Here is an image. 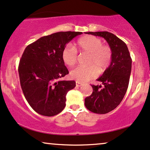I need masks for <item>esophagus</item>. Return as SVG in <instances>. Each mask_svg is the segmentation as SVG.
Here are the masks:
<instances>
[{
    "label": "esophagus",
    "mask_w": 150,
    "mask_h": 150,
    "mask_svg": "<svg viewBox=\"0 0 150 150\" xmlns=\"http://www.w3.org/2000/svg\"><path fill=\"white\" fill-rule=\"evenodd\" d=\"M83 84L82 83H80V82H78V81H76V86H82Z\"/></svg>",
    "instance_id": "1"
}]
</instances>
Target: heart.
I'll return each instance as SVG.
<instances>
[{"label": "heart", "mask_w": 150, "mask_h": 150, "mask_svg": "<svg viewBox=\"0 0 150 150\" xmlns=\"http://www.w3.org/2000/svg\"><path fill=\"white\" fill-rule=\"evenodd\" d=\"M77 47L81 52L89 53L87 61L88 66H78L71 71L72 78L80 83L88 81L98 73L107 69L112 59V52L109 46L102 44L100 38L92 35L82 37L77 41ZM64 63L68 66H73L77 60L76 49L71 45H66L62 52Z\"/></svg>", "instance_id": "b5f03b06"}]
</instances>
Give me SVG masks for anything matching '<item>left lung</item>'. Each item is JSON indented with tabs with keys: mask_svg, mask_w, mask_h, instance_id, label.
Returning a JSON list of instances; mask_svg holds the SVG:
<instances>
[{
	"mask_svg": "<svg viewBox=\"0 0 150 150\" xmlns=\"http://www.w3.org/2000/svg\"><path fill=\"white\" fill-rule=\"evenodd\" d=\"M87 34L103 37L112 52L111 64L97 79L103 85H91L92 94L84 100L89 111L105 114L120 105L126 93L132 71V58L126 43L113 34L109 32H88Z\"/></svg>",
	"mask_w": 150,
	"mask_h": 150,
	"instance_id": "left-lung-1",
	"label": "left lung"
}]
</instances>
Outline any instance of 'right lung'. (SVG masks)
<instances>
[{"mask_svg":"<svg viewBox=\"0 0 150 150\" xmlns=\"http://www.w3.org/2000/svg\"><path fill=\"white\" fill-rule=\"evenodd\" d=\"M80 32H59L41 37L25 49L18 65L25 98L36 112L53 116L63 111L75 81L60 80L69 74L62 58L66 45Z\"/></svg>","mask_w":150,"mask_h":150,"instance_id":"add662e5","label":"right lung"}]
</instances>
